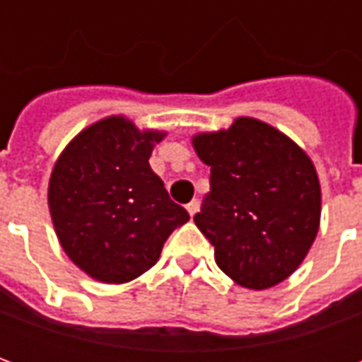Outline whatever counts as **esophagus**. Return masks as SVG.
Here are the masks:
<instances>
[{"label":"esophagus","mask_w":362,"mask_h":362,"mask_svg":"<svg viewBox=\"0 0 362 362\" xmlns=\"http://www.w3.org/2000/svg\"><path fill=\"white\" fill-rule=\"evenodd\" d=\"M186 209H188L189 215L194 217V215H196V213L199 211V202H197V199H192V202H189V204L186 205Z\"/></svg>","instance_id":"34e87169"}]
</instances>
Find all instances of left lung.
I'll list each match as a JSON object with an SVG mask.
<instances>
[{"mask_svg":"<svg viewBox=\"0 0 362 362\" xmlns=\"http://www.w3.org/2000/svg\"><path fill=\"white\" fill-rule=\"evenodd\" d=\"M211 166V192L196 213L221 272L264 291L303 264L318 235L322 192L310 157L279 129L236 118L228 129L192 137Z\"/></svg>","mask_w":362,"mask_h":362,"instance_id":"8db88e82","label":"left lung"}]
</instances>
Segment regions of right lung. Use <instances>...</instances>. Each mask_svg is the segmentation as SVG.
<instances>
[{"label": "right lung", "instance_id": "right-lung-1", "mask_svg": "<svg viewBox=\"0 0 362 362\" xmlns=\"http://www.w3.org/2000/svg\"><path fill=\"white\" fill-rule=\"evenodd\" d=\"M165 132L108 116L85 127L54 165L48 207L69 259L103 283H127L157 264L166 238L188 223L149 157Z\"/></svg>", "mask_w": 362, "mask_h": 362}]
</instances>
